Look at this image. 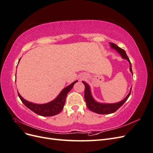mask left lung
Listing matches in <instances>:
<instances>
[{"instance_id":"1","label":"left lung","mask_w":153,"mask_h":153,"mask_svg":"<svg viewBox=\"0 0 153 153\" xmlns=\"http://www.w3.org/2000/svg\"><path fill=\"white\" fill-rule=\"evenodd\" d=\"M109 44L110 45L111 48L116 50L117 52L120 55H121V56L123 59L127 60V61L129 62V70H130L131 73L133 74L132 69H131V64L130 62V61H129L128 57L127 56L126 52H125V51L123 49L119 48L118 46H117L116 45L114 44V43H109ZM82 83L85 85L84 98H85V101L86 102V105L87 106V107L90 110H91L92 112H94L96 114H110L115 112V111H117L124 103L125 101H126L128 100V98H129V96H130V94H131V88L130 89V91H129V94L126 96V98H124L122 101H119V102L115 103H99V102H98V101H96L94 99L93 97H92V94H91V91L90 86L88 85L87 83L84 81H82Z\"/></svg>"}]
</instances>
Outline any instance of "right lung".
Wrapping results in <instances>:
<instances>
[{
	"mask_svg": "<svg viewBox=\"0 0 153 153\" xmlns=\"http://www.w3.org/2000/svg\"><path fill=\"white\" fill-rule=\"evenodd\" d=\"M77 82L78 81L76 80L69 85L66 87L60 92V94L57 96L56 98L53 101H50V102L45 104H36L29 102V101L23 98L18 92V96H19V98L22 101V103L27 108H29L32 111H33L34 113L44 117L53 116V115H55L59 114L62 110L64 104H65L66 102V98L68 93L71 91L74 84Z\"/></svg>",
	"mask_w": 153,
	"mask_h": 153,
	"instance_id": "add662e5",
	"label": "right lung"
}]
</instances>
